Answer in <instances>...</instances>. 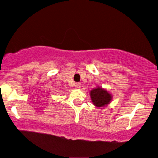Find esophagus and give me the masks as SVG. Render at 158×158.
<instances>
[{
	"mask_svg": "<svg viewBox=\"0 0 158 158\" xmlns=\"http://www.w3.org/2000/svg\"><path fill=\"white\" fill-rule=\"evenodd\" d=\"M75 86L77 88V89H80V88H81V84H80V83H77L75 84Z\"/></svg>",
	"mask_w": 158,
	"mask_h": 158,
	"instance_id": "obj_1",
	"label": "esophagus"
}]
</instances>
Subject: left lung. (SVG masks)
<instances>
[{
  "instance_id": "1",
  "label": "left lung",
  "mask_w": 158,
  "mask_h": 158,
  "mask_svg": "<svg viewBox=\"0 0 158 158\" xmlns=\"http://www.w3.org/2000/svg\"><path fill=\"white\" fill-rule=\"evenodd\" d=\"M90 96L93 105L98 108L107 106L110 104L113 98V96L110 93L98 85L90 90Z\"/></svg>"
}]
</instances>
